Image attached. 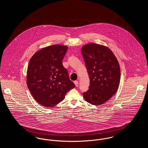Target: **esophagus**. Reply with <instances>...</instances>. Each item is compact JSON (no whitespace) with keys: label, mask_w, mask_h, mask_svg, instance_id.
<instances>
[{"label":"esophagus","mask_w":148,"mask_h":148,"mask_svg":"<svg viewBox=\"0 0 148 148\" xmlns=\"http://www.w3.org/2000/svg\"><path fill=\"white\" fill-rule=\"evenodd\" d=\"M74 83V84L75 85V86L77 87L78 86V81H75Z\"/></svg>","instance_id":"1"}]
</instances>
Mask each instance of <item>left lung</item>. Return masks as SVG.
<instances>
[{
    "label": "left lung",
    "instance_id": "obj_1",
    "mask_svg": "<svg viewBox=\"0 0 148 148\" xmlns=\"http://www.w3.org/2000/svg\"><path fill=\"white\" fill-rule=\"evenodd\" d=\"M82 54L90 79L89 90L83 92V97L92 105L103 104L118 89L120 80L118 61L111 50L95 43L84 45Z\"/></svg>",
    "mask_w": 148,
    "mask_h": 148
}]
</instances>
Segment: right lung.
Instances as JSON below:
<instances>
[{
  "instance_id": "1",
  "label": "right lung",
  "mask_w": 148,
  "mask_h": 148,
  "mask_svg": "<svg viewBox=\"0 0 148 148\" xmlns=\"http://www.w3.org/2000/svg\"><path fill=\"white\" fill-rule=\"evenodd\" d=\"M68 47L53 45L38 51L31 58L27 69V86L35 100L45 107H54L75 87L63 65Z\"/></svg>"
}]
</instances>
